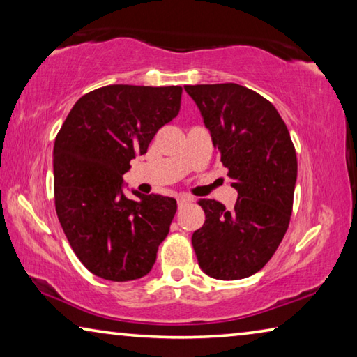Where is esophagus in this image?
<instances>
[{
	"label": "esophagus",
	"instance_id": "1",
	"mask_svg": "<svg viewBox=\"0 0 357 357\" xmlns=\"http://www.w3.org/2000/svg\"><path fill=\"white\" fill-rule=\"evenodd\" d=\"M189 203H192V198H189V197H179L178 198V208L179 209H183L184 206H187V204Z\"/></svg>",
	"mask_w": 357,
	"mask_h": 357
}]
</instances>
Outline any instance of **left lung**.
<instances>
[{
    "mask_svg": "<svg viewBox=\"0 0 357 357\" xmlns=\"http://www.w3.org/2000/svg\"><path fill=\"white\" fill-rule=\"evenodd\" d=\"M220 162L238 190L234 208L200 200L206 220L192 234L204 274L238 280L258 273L285 236L293 211L298 159L279 112L236 83L189 84Z\"/></svg>",
    "mask_w": 357,
    "mask_h": 357,
    "instance_id": "obj_1",
    "label": "left lung"
}]
</instances>
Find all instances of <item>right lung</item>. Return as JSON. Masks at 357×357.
I'll return each mask as SVG.
<instances>
[{"label":"right lung","mask_w":357,"mask_h":357,"mask_svg":"<svg viewBox=\"0 0 357 357\" xmlns=\"http://www.w3.org/2000/svg\"><path fill=\"white\" fill-rule=\"evenodd\" d=\"M181 86L108 84L82 96L53 148L55 208L72 250L112 282L146 275L170 231L176 200L123 193V174L162 126L178 116Z\"/></svg>","instance_id":"obj_1"}]
</instances>
